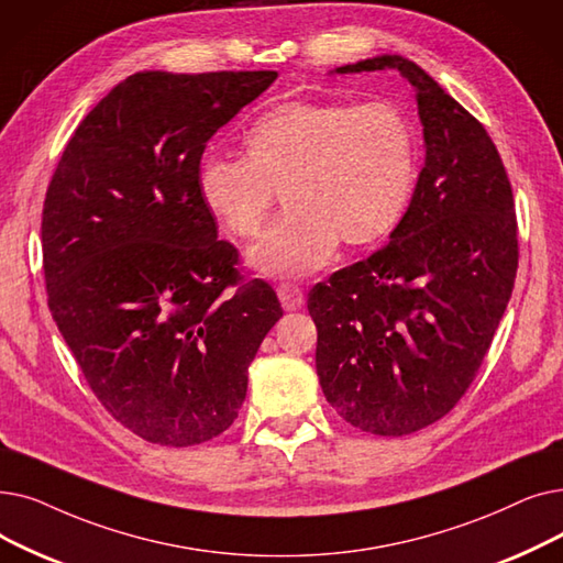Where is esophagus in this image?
Listing matches in <instances>:
<instances>
[{"label":"esophagus","mask_w":563,"mask_h":563,"mask_svg":"<svg viewBox=\"0 0 563 563\" xmlns=\"http://www.w3.org/2000/svg\"><path fill=\"white\" fill-rule=\"evenodd\" d=\"M278 299H280L285 310H299L306 301L303 289L299 285H291V283H280L278 285Z\"/></svg>","instance_id":"obj_1"}]
</instances>
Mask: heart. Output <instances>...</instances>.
Wrapping results in <instances>:
<instances>
[{
    "instance_id": "1",
    "label": "heart",
    "mask_w": 563,
    "mask_h": 563,
    "mask_svg": "<svg viewBox=\"0 0 563 563\" xmlns=\"http://www.w3.org/2000/svg\"><path fill=\"white\" fill-rule=\"evenodd\" d=\"M246 150L209 154L200 195L232 234L253 239L285 192L287 216L251 253L260 272L283 278L329 264L340 239L368 246L394 232L417 173L411 126L390 103L291 101L255 121Z\"/></svg>"
}]
</instances>
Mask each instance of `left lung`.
<instances>
[{
    "label": "left lung",
    "instance_id": "obj_1",
    "mask_svg": "<svg viewBox=\"0 0 563 563\" xmlns=\"http://www.w3.org/2000/svg\"><path fill=\"white\" fill-rule=\"evenodd\" d=\"M398 68L417 91L426 165L390 241L317 283V375L342 419L382 437L432 426L457 405L508 306L518 218L481 121L400 55L338 73Z\"/></svg>",
    "mask_w": 563,
    "mask_h": 563
}]
</instances>
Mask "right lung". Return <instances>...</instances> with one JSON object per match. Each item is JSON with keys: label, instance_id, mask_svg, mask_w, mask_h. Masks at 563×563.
Masks as SVG:
<instances>
[{"label": "right lung", "instance_id": "right-lung-1", "mask_svg": "<svg viewBox=\"0 0 563 563\" xmlns=\"http://www.w3.org/2000/svg\"><path fill=\"white\" fill-rule=\"evenodd\" d=\"M276 70H142L68 140L43 202L47 308L93 396L158 446L225 432L283 317L216 239L198 175L209 137Z\"/></svg>", "mask_w": 563, "mask_h": 563}]
</instances>
